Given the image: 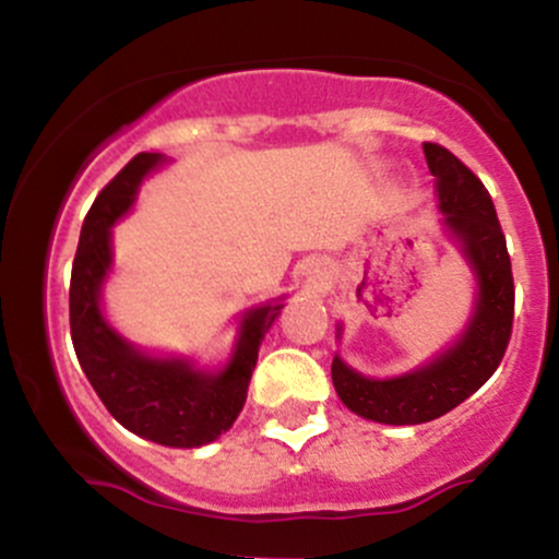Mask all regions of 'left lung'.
<instances>
[{
  "label": "left lung",
  "mask_w": 559,
  "mask_h": 559,
  "mask_svg": "<svg viewBox=\"0 0 559 559\" xmlns=\"http://www.w3.org/2000/svg\"><path fill=\"white\" fill-rule=\"evenodd\" d=\"M439 199L441 234L454 243L476 281L471 316L454 342L407 373L365 376L333 355L331 378L338 400L365 420L383 426H420L463 404L489 381L510 342L515 286L510 254L489 191L439 144H423ZM344 325H336L342 342Z\"/></svg>",
  "instance_id": "obj_1"
}]
</instances>
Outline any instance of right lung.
<instances>
[{
    "instance_id": "right-lung-1",
    "label": "right lung",
    "mask_w": 559,
    "mask_h": 559,
    "mask_svg": "<svg viewBox=\"0 0 559 559\" xmlns=\"http://www.w3.org/2000/svg\"><path fill=\"white\" fill-rule=\"evenodd\" d=\"M168 163L157 152H141L94 199L70 278V336L88 383L120 426L155 444L197 449L239 418L260 344L284 310L286 294L241 312L234 346L217 368L191 355L141 349L115 329L102 301L115 267L112 228L133 210L144 178Z\"/></svg>"
}]
</instances>
